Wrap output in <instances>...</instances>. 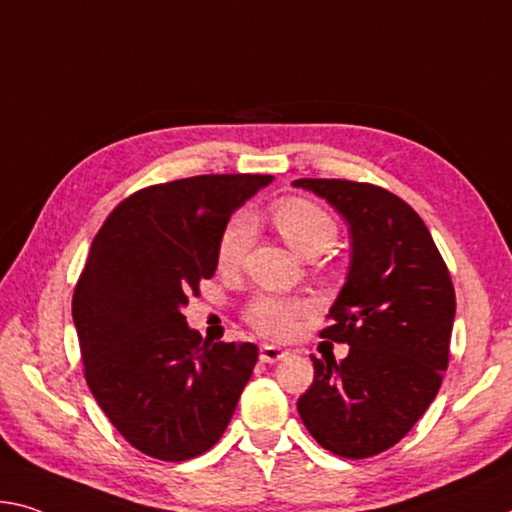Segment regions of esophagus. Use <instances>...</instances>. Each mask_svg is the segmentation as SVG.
<instances>
[{
    "label": "esophagus",
    "mask_w": 512,
    "mask_h": 512,
    "mask_svg": "<svg viewBox=\"0 0 512 512\" xmlns=\"http://www.w3.org/2000/svg\"><path fill=\"white\" fill-rule=\"evenodd\" d=\"M285 355H287L285 348H280V346H273V344H264L262 348H259V360L266 362V364L280 362L282 358H285Z\"/></svg>",
    "instance_id": "34e87169"
}]
</instances>
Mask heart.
<instances>
[{
  "label": "heart",
  "mask_w": 512,
  "mask_h": 512,
  "mask_svg": "<svg viewBox=\"0 0 512 512\" xmlns=\"http://www.w3.org/2000/svg\"><path fill=\"white\" fill-rule=\"evenodd\" d=\"M271 221L291 248L300 255L328 250L337 239V223L326 209L305 198H282L271 207ZM253 243V221L248 214H237L225 223L218 237L216 259L221 269H237ZM310 310V303L287 296H257L248 305L246 319L266 337H289L298 321Z\"/></svg>",
  "instance_id": "1"
}]
</instances>
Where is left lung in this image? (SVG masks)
Wrapping results in <instances>:
<instances>
[{"label": "left lung", "mask_w": 512, "mask_h": 512, "mask_svg": "<svg viewBox=\"0 0 512 512\" xmlns=\"http://www.w3.org/2000/svg\"><path fill=\"white\" fill-rule=\"evenodd\" d=\"M294 186L344 216L353 246L346 285L321 330L351 348L342 362L312 355L314 383L298 399V415L335 456H376L401 442L437 396L456 291L431 232L399 196L348 180Z\"/></svg>", "instance_id": "obj_1"}]
</instances>
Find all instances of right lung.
<instances>
[{
	"instance_id": "1",
	"label": "right lung",
	"mask_w": 512,
	"mask_h": 512,
	"mask_svg": "<svg viewBox=\"0 0 512 512\" xmlns=\"http://www.w3.org/2000/svg\"><path fill=\"white\" fill-rule=\"evenodd\" d=\"M271 175H198L125 198L95 234L72 296L95 401L145 456L180 462L221 440L255 344H207L182 307L216 271L232 212Z\"/></svg>"
}]
</instances>
